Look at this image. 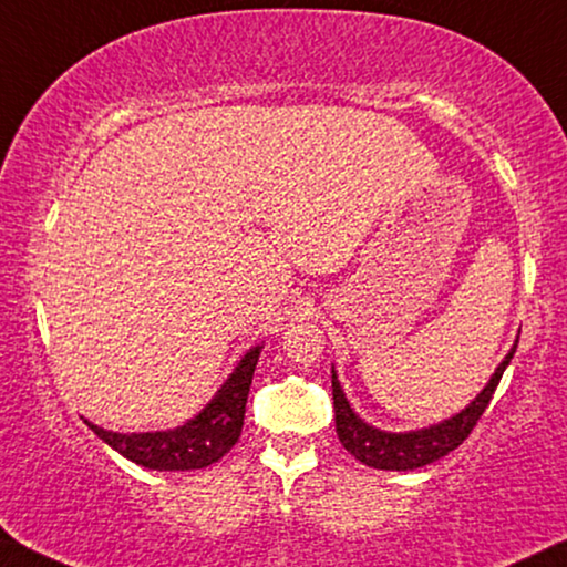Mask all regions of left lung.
<instances>
[{
    "label": "left lung",
    "instance_id": "1",
    "mask_svg": "<svg viewBox=\"0 0 567 567\" xmlns=\"http://www.w3.org/2000/svg\"><path fill=\"white\" fill-rule=\"evenodd\" d=\"M517 343H519V336L514 338L509 353H506L502 364L494 369V374L486 382L484 390L473 396L461 412H455V415H451L447 420L435 422V425L404 430V433H392V430L374 427L364 417H359L357 412H353L341 382H338V374L333 367L331 384H333L338 441H341V445L353 455V458L367 463L371 468H382V471H415L437 458H443V455L455 451V447L466 441L473 425H476L478 417L484 415V410L488 408V402H492L496 386H499L504 369L509 367V361L514 359Z\"/></svg>",
    "mask_w": 567,
    "mask_h": 567
}]
</instances>
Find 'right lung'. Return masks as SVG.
Returning <instances> with one entry per match:
<instances>
[{"instance_id": "right-lung-1", "label": "right lung", "mask_w": 567, "mask_h": 567, "mask_svg": "<svg viewBox=\"0 0 567 567\" xmlns=\"http://www.w3.org/2000/svg\"><path fill=\"white\" fill-rule=\"evenodd\" d=\"M265 346H251L206 408L198 415L185 420L183 425L171 430H152V433H114L83 420L94 433L116 453L130 458L137 466L152 471H193L206 468L221 461L239 441L244 425V410L255 377L259 353Z\"/></svg>"}]
</instances>
